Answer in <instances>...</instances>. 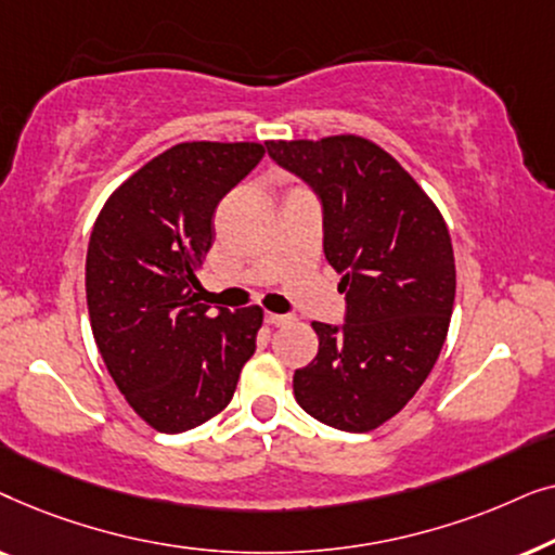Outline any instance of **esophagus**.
Listing matches in <instances>:
<instances>
[{"label":"esophagus","mask_w":555,"mask_h":555,"mask_svg":"<svg viewBox=\"0 0 555 555\" xmlns=\"http://www.w3.org/2000/svg\"><path fill=\"white\" fill-rule=\"evenodd\" d=\"M293 318L291 315H278V313H264V323L268 325H287Z\"/></svg>","instance_id":"esophagus-1"}]
</instances>
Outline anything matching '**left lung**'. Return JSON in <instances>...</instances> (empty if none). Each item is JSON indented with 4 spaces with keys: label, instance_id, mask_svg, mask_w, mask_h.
Returning <instances> with one entry per match:
<instances>
[{
    "label": "left lung",
    "instance_id": "8db88e82",
    "mask_svg": "<svg viewBox=\"0 0 555 555\" xmlns=\"http://www.w3.org/2000/svg\"><path fill=\"white\" fill-rule=\"evenodd\" d=\"M323 204V253L340 272L346 323H313L318 353L293 376L298 404L344 431H371L406 406L442 351L454 253L437 204L363 135L268 141Z\"/></svg>",
    "mask_w": 555,
    "mask_h": 555
}]
</instances>
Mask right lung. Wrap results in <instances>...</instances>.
Masks as SVG:
<instances>
[{
  "label": "right lung",
  "instance_id": "right-lung-1",
  "mask_svg": "<svg viewBox=\"0 0 555 555\" xmlns=\"http://www.w3.org/2000/svg\"><path fill=\"white\" fill-rule=\"evenodd\" d=\"M264 156L262 143H177L103 204L90 232L86 295L105 369L149 427L177 435L230 404L255 353L262 308L196 300L215 209Z\"/></svg>",
  "mask_w": 555,
  "mask_h": 555
}]
</instances>
